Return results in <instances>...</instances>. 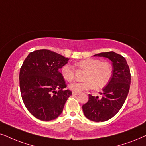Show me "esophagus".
<instances>
[{
	"label": "esophagus",
	"instance_id": "obj_1",
	"mask_svg": "<svg viewBox=\"0 0 146 146\" xmlns=\"http://www.w3.org/2000/svg\"><path fill=\"white\" fill-rule=\"evenodd\" d=\"M73 95H74V96H78V95L80 94V93H78V92H75V91H73Z\"/></svg>",
	"mask_w": 146,
	"mask_h": 146
}]
</instances>
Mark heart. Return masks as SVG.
I'll list each match as a JSON object with an SVG mask.
<instances>
[{
    "instance_id": "1",
    "label": "heart",
    "mask_w": 146,
    "mask_h": 146,
    "mask_svg": "<svg viewBox=\"0 0 146 146\" xmlns=\"http://www.w3.org/2000/svg\"><path fill=\"white\" fill-rule=\"evenodd\" d=\"M80 69L86 70L85 81L81 82H73L69 85V88L75 92L92 89H102L110 82L113 74L112 65L108 61H102L97 59H86L77 63ZM61 74L64 79L67 81L73 80L75 70L70 64H65L61 69Z\"/></svg>"
}]
</instances>
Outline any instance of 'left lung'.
<instances>
[{
  "label": "left lung",
  "mask_w": 146,
  "mask_h": 146,
  "mask_svg": "<svg viewBox=\"0 0 146 146\" xmlns=\"http://www.w3.org/2000/svg\"><path fill=\"white\" fill-rule=\"evenodd\" d=\"M94 57L108 58L112 61L113 74L110 82L100 93L101 97L89 95V100L83 105L84 115L96 122L109 120L117 113L129 93L131 74L125 58L113 51L101 53Z\"/></svg>",
  "instance_id": "obj_1"
}]
</instances>
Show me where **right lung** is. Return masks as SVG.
<instances>
[{"instance_id": "obj_1", "label": "right lung", "mask_w": 146, "mask_h": 146, "mask_svg": "<svg viewBox=\"0 0 146 146\" xmlns=\"http://www.w3.org/2000/svg\"><path fill=\"white\" fill-rule=\"evenodd\" d=\"M69 59L47 49L30 53L19 74L21 97L34 117L50 121L61 115L67 99L72 95L59 69Z\"/></svg>"}]
</instances>
